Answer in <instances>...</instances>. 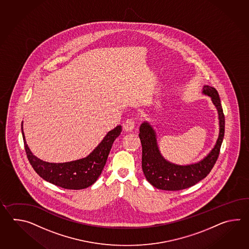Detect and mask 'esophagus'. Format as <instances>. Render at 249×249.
I'll return each instance as SVG.
<instances>
[{
	"label": "esophagus",
	"mask_w": 249,
	"mask_h": 249,
	"mask_svg": "<svg viewBox=\"0 0 249 249\" xmlns=\"http://www.w3.org/2000/svg\"><path fill=\"white\" fill-rule=\"evenodd\" d=\"M135 126V121L133 119H127L125 122L124 123V129L126 132H132L133 128Z\"/></svg>",
	"instance_id": "esophagus-1"
}]
</instances>
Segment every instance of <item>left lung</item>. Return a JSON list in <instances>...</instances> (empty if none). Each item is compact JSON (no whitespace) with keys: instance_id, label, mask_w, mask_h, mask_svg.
Masks as SVG:
<instances>
[{"instance_id":"1","label":"left lung","mask_w":249,"mask_h":249,"mask_svg":"<svg viewBox=\"0 0 249 249\" xmlns=\"http://www.w3.org/2000/svg\"><path fill=\"white\" fill-rule=\"evenodd\" d=\"M202 94L211 99L216 108L219 122V134L213 148L199 161L188 164H175L164 158L158 142V131L152 124L144 121L140 126L139 137L142 147V171L148 182L163 191H180L195 185L207 177L216 162L222 146L225 120L221 101L217 90L204 85Z\"/></svg>"}]
</instances>
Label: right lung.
Here are the masks:
<instances>
[{
  "label": "right lung",
  "instance_id": "1",
  "mask_svg": "<svg viewBox=\"0 0 249 249\" xmlns=\"http://www.w3.org/2000/svg\"><path fill=\"white\" fill-rule=\"evenodd\" d=\"M21 130L27 159L40 177L64 189L83 190L92 185L101 175L113 142L122 132V126L117 125L107 132L87 157L65 163H50L38 159L28 148L23 132V122Z\"/></svg>",
  "mask_w": 249,
  "mask_h": 249
}]
</instances>
